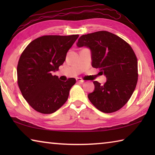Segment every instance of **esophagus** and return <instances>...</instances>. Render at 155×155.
<instances>
[{
    "label": "esophagus",
    "mask_w": 155,
    "mask_h": 155,
    "mask_svg": "<svg viewBox=\"0 0 155 155\" xmlns=\"http://www.w3.org/2000/svg\"><path fill=\"white\" fill-rule=\"evenodd\" d=\"M77 82H78V83H84V81L83 78H77Z\"/></svg>",
    "instance_id": "34e87169"
}]
</instances>
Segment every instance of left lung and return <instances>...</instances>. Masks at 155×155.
I'll use <instances>...</instances> for the list:
<instances>
[{"instance_id": "left-lung-1", "label": "left lung", "mask_w": 155, "mask_h": 155, "mask_svg": "<svg viewBox=\"0 0 155 155\" xmlns=\"http://www.w3.org/2000/svg\"><path fill=\"white\" fill-rule=\"evenodd\" d=\"M77 45L91 50V65L99 68L107 79L104 85L94 81L95 90L88 94L89 100L102 112L118 111L137 85V59L133 48L121 38L105 31L81 35Z\"/></svg>"}]
</instances>
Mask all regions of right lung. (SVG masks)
Returning a JSON list of instances; mask_svg holds the SVG:
<instances>
[{
    "label": "right lung",
    "mask_w": 155,
    "mask_h": 155,
    "mask_svg": "<svg viewBox=\"0 0 155 155\" xmlns=\"http://www.w3.org/2000/svg\"><path fill=\"white\" fill-rule=\"evenodd\" d=\"M78 36H41L31 41L21 54L17 67L18 85L22 96L36 111L52 114L67 101L76 79L61 81L52 72L64 64Z\"/></svg>",
    "instance_id": "right-lung-1"
}]
</instances>
